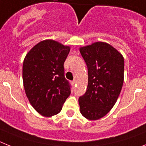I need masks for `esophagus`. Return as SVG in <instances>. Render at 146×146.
<instances>
[{
	"label": "esophagus",
	"instance_id": "obj_1",
	"mask_svg": "<svg viewBox=\"0 0 146 146\" xmlns=\"http://www.w3.org/2000/svg\"><path fill=\"white\" fill-rule=\"evenodd\" d=\"M72 85H73V86L76 85V80H72Z\"/></svg>",
	"mask_w": 146,
	"mask_h": 146
}]
</instances>
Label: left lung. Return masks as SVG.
<instances>
[{
	"label": "left lung",
	"mask_w": 146,
	"mask_h": 146,
	"mask_svg": "<svg viewBox=\"0 0 146 146\" xmlns=\"http://www.w3.org/2000/svg\"><path fill=\"white\" fill-rule=\"evenodd\" d=\"M88 69V86L79 98L80 111L89 120H97L115 104L124 82V58L110 44L102 42L80 48Z\"/></svg>",
	"instance_id": "left-lung-1"
}]
</instances>
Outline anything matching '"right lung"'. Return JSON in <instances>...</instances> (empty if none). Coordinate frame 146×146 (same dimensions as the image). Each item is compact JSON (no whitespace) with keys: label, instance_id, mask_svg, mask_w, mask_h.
Segmentation results:
<instances>
[{"label":"right lung","instance_id":"obj_1","mask_svg":"<svg viewBox=\"0 0 146 146\" xmlns=\"http://www.w3.org/2000/svg\"><path fill=\"white\" fill-rule=\"evenodd\" d=\"M70 47L51 39L36 44L25 56L22 77L25 93L33 108L42 115L59 113L71 94L65 78L64 62Z\"/></svg>","mask_w":146,"mask_h":146}]
</instances>
